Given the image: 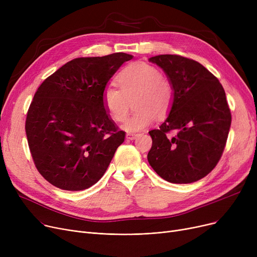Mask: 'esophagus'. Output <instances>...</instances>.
Listing matches in <instances>:
<instances>
[{
	"label": "esophagus",
	"instance_id": "34e87169",
	"mask_svg": "<svg viewBox=\"0 0 257 257\" xmlns=\"http://www.w3.org/2000/svg\"><path fill=\"white\" fill-rule=\"evenodd\" d=\"M138 136H139V134H137V133H131V132H128V133L126 134V139H127V140L132 141V140H134L136 138H138Z\"/></svg>",
	"mask_w": 257,
	"mask_h": 257
}]
</instances>
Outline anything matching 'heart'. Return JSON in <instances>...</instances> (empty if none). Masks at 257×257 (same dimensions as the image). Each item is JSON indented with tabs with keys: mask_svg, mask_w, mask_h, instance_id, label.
Segmentation results:
<instances>
[{
	"mask_svg": "<svg viewBox=\"0 0 257 257\" xmlns=\"http://www.w3.org/2000/svg\"><path fill=\"white\" fill-rule=\"evenodd\" d=\"M119 89L108 84L102 91L101 102L106 113L113 120L124 121L127 117L130 100L136 110L126 120L124 129L140 131L152 124L157 113L169 112L174 99V89L170 80L159 74L153 64L145 61L129 63L116 76Z\"/></svg>",
	"mask_w": 257,
	"mask_h": 257,
	"instance_id": "obj_1",
	"label": "heart"
}]
</instances>
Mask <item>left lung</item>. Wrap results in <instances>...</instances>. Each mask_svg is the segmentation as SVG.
I'll list each match as a JSON object with an SVG mask.
<instances>
[{
	"instance_id": "8db88e82",
	"label": "left lung",
	"mask_w": 257,
	"mask_h": 257,
	"mask_svg": "<svg viewBox=\"0 0 257 257\" xmlns=\"http://www.w3.org/2000/svg\"><path fill=\"white\" fill-rule=\"evenodd\" d=\"M164 70L174 89L167 119L152 138L148 161L172 183H192L217 166L225 149L231 113L218 78L201 63L180 55L149 58Z\"/></svg>"
}]
</instances>
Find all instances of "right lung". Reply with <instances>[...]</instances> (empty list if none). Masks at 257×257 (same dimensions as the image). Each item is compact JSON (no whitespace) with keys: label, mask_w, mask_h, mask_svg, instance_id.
<instances>
[{"label":"right lung","mask_w":257,"mask_h":257,"mask_svg":"<svg viewBox=\"0 0 257 257\" xmlns=\"http://www.w3.org/2000/svg\"><path fill=\"white\" fill-rule=\"evenodd\" d=\"M132 55L113 53L66 62L37 88L26 118L34 165L51 184L82 191L106 172L125 132L104 110L102 91Z\"/></svg>","instance_id":"add662e5"}]
</instances>
